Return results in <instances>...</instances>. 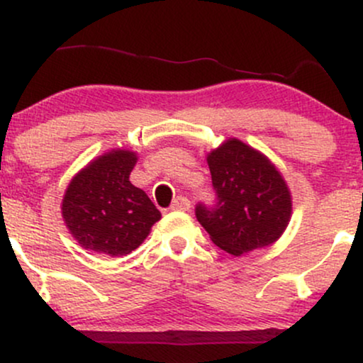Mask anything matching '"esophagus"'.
I'll return each instance as SVG.
<instances>
[{"label":"esophagus","instance_id":"obj_1","mask_svg":"<svg viewBox=\"0 0 363 363\" xmlns=\"http://www.w3.org/2000/svg\"><path fill=\"white\" fill-rule=\"evenodd\" d=\"M191 208V201L186 198V196H177L176 199L170 205V210L174 211H187Z\"/></svg>","mask_w":363,"mask_h":363}]
</instances>
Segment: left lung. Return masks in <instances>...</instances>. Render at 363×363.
<instances>
[{
	"instance_id": "obj_1",
	"label": "left lung",
	"mask_w": 363,
	"mask_h": 363,
	"mask_svg": "<svg viewBox=\"0 0 363 363\" xmlns=\"http://www.w3.org/2000/svg\"><path fill=\"white\" fill-rule=\"evenodd\" d=\"M216 203L196 205V218L215 245L240 256L278 240L291 216L285 179L261 152L230 138L208 153Z\"/></svg>"
}]
</instances>
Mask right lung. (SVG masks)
<instances>
[{"label":"right lung","instance_id":"right-lung-1","mask_svg":"<svg viewBox=\"0 0 363 363\" xmlns=\"http://www.w3.org/2000/svg\"><path fill=\"white\" fill-rule=\"evenodd\" d=\"M136 160L135 152L111 150L82 169L66 187L62 218L86 251L126 256L160 220L147 193L129 181Z\"/></svg>","mask_w":363,"mask_h":363}]
</instances>
